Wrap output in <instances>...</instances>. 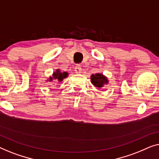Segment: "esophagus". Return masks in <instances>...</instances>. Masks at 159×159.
<instances>
[{"instance_id":"34e87169","label":"esophagus","mask_w":159,"mask_h":159,"mask_svg":"<svg viewBox=\"0 0 159 159\" xmlns=\"http://www.w3.org/2000/svg\"><path fill=\"white\" fill-rule=\"evenodd\" d=\"M75 71L76 73H80L82 71V68L81 66L80 65H76V66L75 67Z\"/></svg>"}]
</instances>
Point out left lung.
Here are the masks:
<instances>
[{
	"label": "left lung",
	"mask_w": 159,
	"mask_h": 159,
	"mask_svg": "<svg viewBox=\"0 0 159 159\" xmlns=\"http://www.w3.org/2000/svg\"><path fill=\"white\" fill-rule=\"evenodd\" d=\"M91 83L98 88H103L105 84H108V80L104 75L101 73H97L95 75H92L91 76Z\"/></svg>",
	"instance_id": "1"
}]
</instances>
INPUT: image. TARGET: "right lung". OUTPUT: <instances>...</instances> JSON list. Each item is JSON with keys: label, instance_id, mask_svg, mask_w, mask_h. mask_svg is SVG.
Wrapping results in <instances>:
<instances>
[{"label": "right lung", "instance_id": "add662e5", "mask_svg": "<svg viewBox=\"0 0 159 159\" xmlns=\"http://www.w3.org/2000/svg\"><path fill=\"white\" fill-rule=\"evenodd\" d=\"M67 76H68V73H67L66 72L61 73L57 69V70H56V72L53 73L52 77H50L49 80H50V81H52V80H55V82L59 83V82H61L62 80H63L65 78H66Z\"/></svg>", "mask_w": 159, "mask_h": 159}]
</instances>
